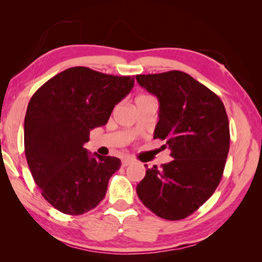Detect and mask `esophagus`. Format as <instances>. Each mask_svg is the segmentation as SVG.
Here are the masks:
<instances>
[{
	"instance_id": "obj_1",
	"label": "esophagus",
	"mask_w": 262,
	"mask_h": 262,
	"mask_svg": "<svg viewBox=\"0 0 262 262\" xmlns=\"http://www.w3.org/2000/svg\"><path fill=\"white\" fill-rule=\"evenodd\" d=\"M130 163H132V159H129V158H123L121 164H122V166H123V167H126V166L129 165Z\"/></svg>"
}]
</instances>
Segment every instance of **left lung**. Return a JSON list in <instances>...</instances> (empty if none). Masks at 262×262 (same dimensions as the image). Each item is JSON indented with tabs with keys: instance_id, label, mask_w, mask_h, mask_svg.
I'll list each match as a JSON object with an SVG mask.
<instances>
[{
	"instance_id": "left-lung-1",
	"label": "left lung",
	"mask_w": 262,
	"mask_h": 262,
	"mask_svg": "<svg viewBox=\"0 0 262 262\" xmlns=\"http://www.w3.org/2000/svg\"><path fill=\"white\" fill-rule=\"evenodd\" d=\"M136 81L157 97L154 139L165 140L163 148L173 158L162 168H147L137 195L164 220L186 219L211 196L223 174L230 147L225 107L219 96L179 70L136 75Z\"/></svg>"
}]
</instances>
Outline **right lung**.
<instances>
[{"label": "right lung", "mask_w": 262, "mask_h": 262, "mask_svg": "<svg viewBox=\"0 0 262 262\" xmlns=\"http://www.w3.org/2000/svg\"><path fill=\"white\" fill-rule=\"evenodd\" d=\"M133 86L134 77L74 67L48 79L32 96L24 120L25 156L42 196L55 209L82 215L105 198L121 161L91 155L84 143L91 129L107 123Z\"/></svg>", "instance_id": "1"}]
</instances>
